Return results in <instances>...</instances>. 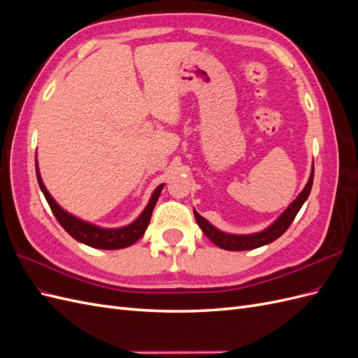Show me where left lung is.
<instances>
[{
	"instance_id": "1",
	"label": "left lung",
	"mask_w": 358,
	"mask_h": 358,
	"mask_svg": "<svg viewBox=\"0 0 358 358\" xmlns=\"http://www.w3.org/2000/svg\"><path fill=\"white\" fill-rule=\"evenodd\" d=\"M312 182H313V167H312L306 187L303 188V191L299 194L297 199L288 206V208L284 210V213L280 215L273 224H270L263 231L252 233V234L225 233V231H221L216 229V227H213L208 220L203 218L199 212L194 210V216H196L197 224L201 229V231L216 246L227 249V251H249V249H255V248L272 243L273 241L278 239V237H280L287 231L291 222L294 221L296 215L299 213L303 203L308 200L310 189H312Z\"/></svg>"
}]
</instances>
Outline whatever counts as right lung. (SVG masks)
<instances>
[{
    "label": "right lung",
    "instance_id": "right-lung-1",
    "mask_svg": "<svg viewBox=\"0 0 358 358\" xmlns=\"http://www.w3.org/2000/svg\"><path fill=\"white\" fill-rule=\"evenodd\" d=\"M36 173H37V180L41 192L45 194V197L50 206V209L55 215V218L58 222L62 225V229L66 230L71 237H74L76 241L88 245L91 248L96 249H122L131 246L136 243L140 237H142L148 229L150 216H152L154 208L158 201L159 194L164 188V183H161L155 188L152 192V196L149 199V203L146 204V208L143 212L137 216V220H134L131 224H128L125 227H117V229H104V227L95 225L91 222H86L78 216H74L69 213L66 209H62L61 206L53 200V197L46 189L45 183L41 180L40 176V170H38V162H37V154H36Z\"/></svg>",
    "mask_w": 358,
    "mask_h": 358
}]
</instances>
